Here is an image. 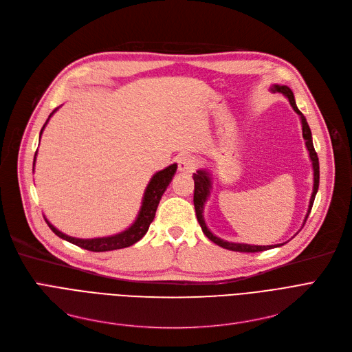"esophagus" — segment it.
Listing matches in <instances>:
<instances>
[{
    "instance_id": "1",
    "label": "esophagus",
    "mask_w": 352,
    "mask_h": 352,
    "mask_svg": "<svg viewBox=\"0 0 352 352\" xmlns=\"http://www.w3.org/2000/svg\"><path fill=\"white\" fill-rule=\"evenodd\" d=\"M177 162H178V171L179 173H187V174L194 173L195 166H197L195 158L192 155H190V154H181L178 157Z\"/></svg>"
}]
</instances>
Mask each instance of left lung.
I'll list each match as a JSON object with an SVG mask.
<instances>
[{"label":"left lung","instance_id":"1","mask_svg":"<svg viewBox=\"0 0 352 352\" xmlns=\"http://www.w3.org/2000/svg\"><path fill=\"white\" fill-rule=\"evenodd\" d=\"M271 91L272 92H280V94L285 96L291 104V107L294 108L295 113H297L301 118V124H302V137L305 140V145H307V150L309 153V158L312 161V170H314V187H312V194H311V199H309V206H308V212L305 215V219H304V224L305 221L311 212V208H312V204H314V199H316V195H317V191H318V186H320V162H318V155L316 153V150H314V144H312V135H311V129L308 126V122L305 120V117L302 116L301 111L298 109L297 104H295V100H294V94L292 91L289 89V87L287 85H278L275 84L271 87ZM194 184H195V188H194V207H195V215H197V219L198 223L202 228V232H204L212 243H215L217 245L223 247L226 250H230V251H238V252H258V251H265V250H271V248H275V247H281L284 244H276V245H250V244H238V243H228V241H224V239H221L218 236H215L207 227L206 221H204V215H202V212H204V206L206 202L210 197V190H211V174L206 170H198L197 174H194Z\"/></svg>","mask_w":352,"mask_h":352}]
</instances>
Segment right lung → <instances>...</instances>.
Returning a JSON list of instances; mask_svg holds the SVG:
<instances>
[{
    "label": "right lung",
    "instance_id": "obj_1",
    "mask_svg": "<svg viewBox=\"0 0 352 352\" xmlns=\"http://www.w3.org/2000/svg\"><path fill=\"white\" fill-rule=\"evenodd\" d=\"M55 111L57 109L52 111L48 120L51 118V116L55 113ZM48 120H47V122H48ZM47 122L44 124L43 129L45 128ZM43 129L40 133V138L43 134ZM35 155H36V153H35ZM34 165H35V157H34ZM175 171H177V164H171L170 166H166L165 170L158 171L153 175V178L150 179V182H148V186L145 188V192L142 197V204H141L135 223L120 234L111 235V236H102V238L82 239V238H74V236L63 234L61 231L55 228L47 218H45V223L48 224V227L52 230V232L55 235H58L60 238L65 239V241H68L74 245L81 247L84 250L92 251V252H104V251H113V250H121V248L131 247L133 244L140 241V239L146 234L148 228H150V224L153 223V219L155 217V211L160 204V199H161L162 194L165 192L166 187L170 186V182H171Z\"/></svg>",
    "mask_w": 352,
    "mask_h": 352
}]
</instances>
